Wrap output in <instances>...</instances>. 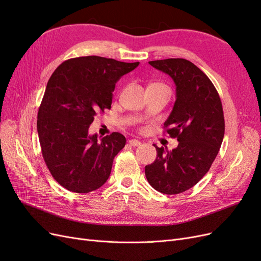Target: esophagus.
<instances>
[{"label": "esophagus", "mask_w": 261, "mask_h": 261, "mask_svg": "<svg viewBox=\"0 0 261 261\" xmlns=\"http://www.w3.org/2000/svg\"><path fill=\"white\" fill-rule=\"evenodd\" d=\"M128 144L132 146V147H139L141 145V143L139 140L137 139H129L128 140Z\"/></svg>", "instance_id": "1"}]
</instances>
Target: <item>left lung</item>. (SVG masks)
<instances>
[{"instance_id": "1", "label": "left lung", "mask_w": 261, "mask_h": 261, "mask_svg": "<svg viewBox=\"0 0 261 261\" xmlns=\"http://www.w3.org/2000/svg\"><path fill=\"white\" fill-rule=\"evenodd\" d=\"M169 75L176 87V100L164 127L178 145L171 151L156 149L145 174L155 191L175 195L192 188L209 171L224 137V116L219 93L202 70L185 59L150 61Z\"/></svg>"}]
</instances>
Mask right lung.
<instances>
[{
    "label": "right lung",
    "instance_id": "1",
    "mask_svg": "<svg viewBox=\"0 0 261 261\" xmlns=\"http://www.w3.org/2000/svg\"><path fill=\"white\" fill-rule=\"evenodd\" d=\"M138 65L91 55L63 62L50 77L37 130L46 167L68 191H96L111 174L126 139L117 132L100 139L89 126L98 112L111 109L115 84Z\"/></svg>",
    "mask_w": 261,
    "mask_h": 261
}]
</instances>
